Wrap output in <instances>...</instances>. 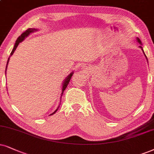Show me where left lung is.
Wrapping results in <instances>:
<instances>
[{
    "instance_id": "left-lung-1",
    "label": "left lung",
    "mask_w": 154,
    "mask_h": 154,
    "mask_svg": "<svg viewBox=\"0 0 154 154\" xmlns=\"http://www.w3.org/2000/svg\"><path fill=\"white\" fill-rule=\"evenodd\" d=\"M137 42H139V43L140 44V45H139V48H141V49L142 50V51H143V54H144V56H145V57L146 58V60H147V62H148V59H147V57L146 56V54H145V53H144V52H143V48H142V43H141V40H140V39L139 38H137Z\"/></svg>"
}]
</instances>
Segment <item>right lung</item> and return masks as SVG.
<instances>
[{
    "mask_svg": "<svg viewBox=\"0 0 154 154\" xmlns=\"http://www.w3.org/2000/svg\"><path fill=\"white\" fill-rule=\"evenodd\" d=\"M38 29H37V28H28V30H25V32H23V33L21 34L20 36H19L18 38H17V39L16 40V41H15V45H14V47H13V49L12 52H11V55H10V57H8V59L7 65H6V68H5V74H6V70H7V67H8V63H9L10 57H11V56H12L13 54L14 53L15 50H16L17 47L18 46L19 43H20V42H23V40H24L25 39L27 38V37H28L29 35H30L31 33H32V32H36V31H38ZM73 73H74V72H72L71 73H69V75H68L67 77H66V78L65 79V80H64L63 83V87H62L61 97L63 96V94L64 91H65V89H66V87H67V86L68 85V84H69V81H70L71 77H72V76ZM60 99H61V97H60ZM59 106H58V107L57 108V109L54 111V112L53 113H52L51 114H50V115H52V114H54V113L57 112V109H58V108H59Z\"/></svg>",
    "mask_w": 154,
    "mask_h": 154,
    "instance_id": "right-lung-1",
    "label": "right lung"
}]
</instances>
